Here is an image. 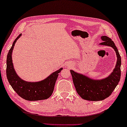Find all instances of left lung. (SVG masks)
I'll return each mask as SVG.
<instances>
[{
    "mask_svg": "<svg viewBox=\"0 0 127 127\" xmlns=\"http://www.w3.org/2000/svg\"><path fill=\"white\" fill-rule=\"evenodd\" d=\"M101 45L111 47L115 50L117 62L113 72L103 79L93 80L70 70L76 91L81 98L88 101H102L109 97L118 84L121 76V58L114 41L106 36H101Z\"/></svg>",
    "mask_w": 127,
    "mask_h": 127,
    "instance_id": "obj_1",
    "label": "left lung"
}]
</instances>
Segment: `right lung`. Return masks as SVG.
I'll return each instance as SVG.
<instances>
[{"instance_id":"add662e5","label":"right lung","mask_w":127,"mask_h":127,"mask_svg":"<svg viewBox=\"0 0 127 127\" xmlns=\"http://www.w3.org/2000/svg\"><path fill=\"white\" fill-rule=\"evenodd\" d=\"M21 34L17 37L8 52L7 58V79L12 88L18 95L28 101H39L48 98L52 94L56 80L62 68L54 72L44 80L38 82H28L21 79L14 70L12 60L14 45Z\"/></svg>"}]
</instances>
